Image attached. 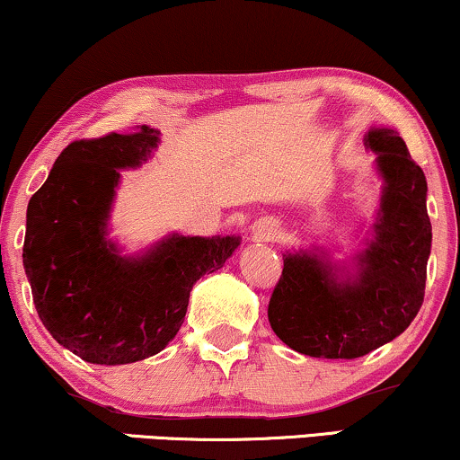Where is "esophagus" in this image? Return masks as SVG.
Segmentation results:
<instances>
[{
	"label": "esophagus",
	"mask_w": 460,
	"mask_h": 460,
	"mask_svg": "<svg viewBox=\"0 0 460 460\" xmlns=\"http://www.w3.org/2000/svg\"><path fill=\"white\" fill-rule=\"evenodd\" d=\"M251 234H253L257 243H270L279 234V226L272 219H261V222H255L251 226Z\"/></svg>",
	"instance_id": "34e87169"
}]
</instances>
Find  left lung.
<instances>
[{
  "label": "left lung",
  "mask_w": 460,
  "mask_h": 460,
  "mask_svg": "<svg viewBox=\"0 0 460 460\" xmlns=\"http://www.w3.org/2000/svg\"><path fill=\"white\" fill-rule=\"evenodd\" d=\"M364 146L383 180L373 236L349 261L316 247L287 251L268 305L280 341L312 358L367 356L402 335L423 305L431 253L425 173L395 129L370 128Z\"/></svg>",
  "instance_id": "obj_1"
}]
</instances>
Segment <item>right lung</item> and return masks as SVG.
Here are the masks:
<instances>
[{
  "label": "right lung",
  "mask_w": 460,
  "mask_h": 460,
  "mask_svg": "<svg viewBox=\"0 0 460 460\" xmlns=\"http://www.w3.org/2000/svg\"><path fill=\"white\" fill-rule=\"evenodd\" d=\"M159 129L77 140L29 200L22 266L41 323L62 348L104 367L159 354L184 323L190 291L241 236H181L121 255L109 219L123 169L159 146Z\"/></svg>",
  "instance_id": "obj_1"
}]
</instances>
